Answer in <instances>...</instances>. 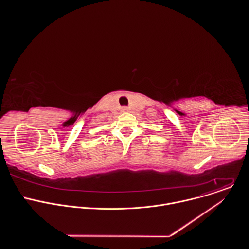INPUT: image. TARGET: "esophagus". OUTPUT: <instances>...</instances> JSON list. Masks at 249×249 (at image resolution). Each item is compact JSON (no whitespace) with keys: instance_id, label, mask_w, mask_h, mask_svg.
<instances>
[{"instance_id":"1","label":"esophagus","mask_w":249,"mask_h":249,"mask_svg":"<svg viewBox=\"0 0 249 249\" xmlns=\"http://www.w3.org/2000/svg\"><path fill=\"white\" fill-rule=\"evenodd\" d=\"M128 110H129V108L127 107V106H123V107H122V111L125 112V111H128Z\"/></svg>"}]
</instances>
